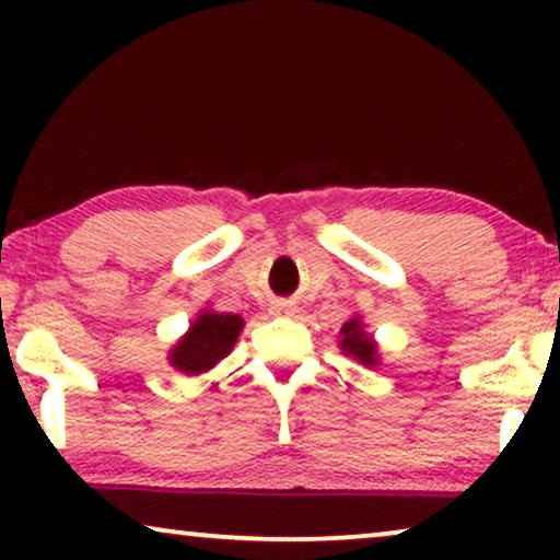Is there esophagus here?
Masks as SVG:
<instances>
[{"instance_id":"1","label":"esophagus","mask_w":560,"mask_h":560,"mask_svg":"<svg viewBox=\"0 0 560 560\" xmlns=\"http://www.w3.org/2000/svg\"><path fill=\"white\" fill-rule=\"evenodd\" d=\"M298 308L293 301H275L272 303V313H278V316H293Z\"/></svg>"}]
</instances>
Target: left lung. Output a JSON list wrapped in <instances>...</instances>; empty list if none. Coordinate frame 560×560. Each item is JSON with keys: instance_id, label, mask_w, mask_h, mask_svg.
<instances>
[{"instance_id": "1", "label": "left lung", "mask_w": 560, "mask_h": 560, "mask_svg": "<svg viewBox=\"0 0 560 560\" xmlns=\"http://www.w3.org/2000/svg\"><path fill=\"white\" fill-rule=\"evenodd\" d=\"M341 349L354 357L357 362H362L364 366H374L380 362L377 343H374L372 336L364 331L362 320L359 318H351L341 326Z\"/></svg>"}]
</instances>
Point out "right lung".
Returning <instances> with one entry per match:
<instances>
[{
  "mask_svg": "<svg viewBox=\"0 0 560 560\" xmlns=\"http://www.w3.org/2000/svg\"><path fill=\"white\" fill-rule=\"evenodd\" d=\"M242 328V316L203 311L188 328V334L173 347L171 364L183 374H201L211 370L234 349Z\"/></svg>",
  "mask_w": 560,
  "mask_h": 560,
  "instance_id": "1",
  "label": "right lung"
}]
</instances>
